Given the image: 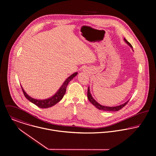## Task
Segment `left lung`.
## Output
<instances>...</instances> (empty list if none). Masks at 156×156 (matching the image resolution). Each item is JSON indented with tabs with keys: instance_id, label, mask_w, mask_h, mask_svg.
Returning <instances> with one entry per match:
<instances>
[{
	"instance_id": "8db88e82",
	"label": "left lung",
	"mask_w": 156,
	"mask_h": 156,
	"mask_svg": "<svg viewBox=\"0 0 156 156\" xmlns=\"http://www.w3.org/2000/svg\"><path fill=\"white\" fill-rule=\"evenodd\" d=\"M124 41L126 42V44L129 45L133 50V47L132 45L125 39V38H124ZM87 96H88V99L89 100V101L93 104L94 106H96L98 109H101V110H103V111H117L119 110H120V109H122V108H123L127 103L129 102V100L128 101H126V102H125L124 104L118 105V106H104L100 104H99L92 96L91 92H90V87H88V93H87Z\"/></svg>"
}]
</instances>
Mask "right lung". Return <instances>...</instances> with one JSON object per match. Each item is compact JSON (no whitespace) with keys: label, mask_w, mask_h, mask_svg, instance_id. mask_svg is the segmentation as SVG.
Segmentation results:
<instances>
[{"label":"right lung","mask_w":156,"mask_h":156,"mask_svg":"<svg viewBox=\"0 0 156 156\" xmlns=\"http://www.w3.org/2000/svg\"><path fill=\"white\" fill-rule=\"evenodd\" d=\"M77 72H76L74 73H73V74H71V76H69L65 80V82L63 83V84L62 85V86L60 87V88L57 90V91L51 97L46 99H34L31 97H30L23 90V88L22 87L23 93L24 94V96H25V98L29 101H30L31 103L36 105V106H37L38 107L41 108H48L50 107H51L52 106H54V105L57 104L58 102H60L62 98H63V96L66 93V87L69 83V82L74 78L75 77L77 74Z\"/></svg>","instance_id":"1"}]
</instances>
